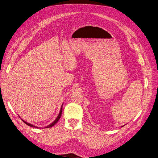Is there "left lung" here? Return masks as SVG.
I'll return each mask as SVG.
<instances>
[{
	"instance_id": "1",
	"label": "left lung",
	"mask_w": 158,
	"mask_h": 158,
	"mask_svg": "<svg viewBox=\"0 0 158 158\" xmlns=\"http://www.w3.org/2000/svg\"><path fill=\"white\" fill-rule=\"evenodd\" d=\"M123 126H122V127H123Z\"/></svg>"
}]
</instances>
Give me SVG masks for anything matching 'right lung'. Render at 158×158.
Returning <instances> with one entry per match:
<instances>
[{
	"mask_svg": "<svg viewBox=\"0 0 158 158\" xmlns=\"http://www.w3.org/2000/svg\"><path fill=\"white\" fill-rule=\"evenodd\" d=\"M63 104H62V106H61V110H60V113H59V114H58V116L57 117V118H56V120L53 122H52L51 124H49L48 126H46V127H45V128H49V127H52V126H54L55 124L59 121V120L60 119V118H61V113H62V109H63ZM22 120L26 123V124H27V126H30V127H35V128H40V127H37V126H34V125H32V124H31V123H28V122H26L25 120H22Z\"/></svg>",
	"mask_w": 158,
	"mask_h": 158,
	"instance_id": "right-lung-1",
	"label": "right lung"
}]
</instances>
